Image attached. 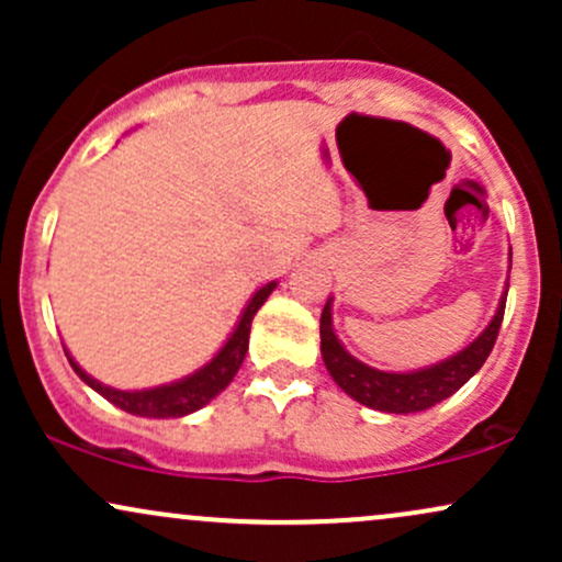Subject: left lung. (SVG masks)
Here are the masks:
<instances>
[{
	"mask_svg": "<svg viewBox=\"0 0 562 562\" xmlns=\"http://www.w3.org/2000/svg\"><path fill=\"white\" fill-rule=\"evenodd\" d=\"M509 259H513V250H509ZM505 301L507 285L492 322L483 327V333L473 344L457 351L454 357L423 367V370L385 372L359 362V359H353L346 351L333 330V299H327L319 319L322 359H325L327 372L340 385V391H346L353 402L370 406V409L391 412V415H409V412L430 409L434 404L449 398L454 391H460L486 362V357L496 344L502 317H505Z\"/></svg>",
	"mask_w": 562,
	"mask_h": 562,
	"instance_id": "8db88e82",
	"label": "left lung"
}]
</instances>
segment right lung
<instances>
[{
  "label": "right lung",
  "instance_id": "obj_1",
  "mask_svg": "<svg viewBox=\"0 0 562 562\" xmlns=\"http://www.w3.org/2000/svg\"><path fill=\"white\" fill-rule=\"evenodd\" d=\"M277 288V282H267V285L256 290L250 295L248 306L243 308L240 322L235 325V330L227 338V344L216 351V357L211 359L209 364H203L200 370L192 372L182 380H173V383L166 385H156V389H142V391H121V389H111V385L100 383L92 375L81 370L76 364V359L66 351L70 367L76 370L83 383L89 389H94L102 398L119 406V409L128 412V415L137 417H158V420H166V417H184L198 412L200 406H205L211 398H216L227 385L232 383V378L237 375L240 370L245 351H248V338H250V322H254L256 312L263 306V301L269 299V293Z\"/></svg>",
  "mask_w": 562,
  "mask_h": 562
}]
</instances>
